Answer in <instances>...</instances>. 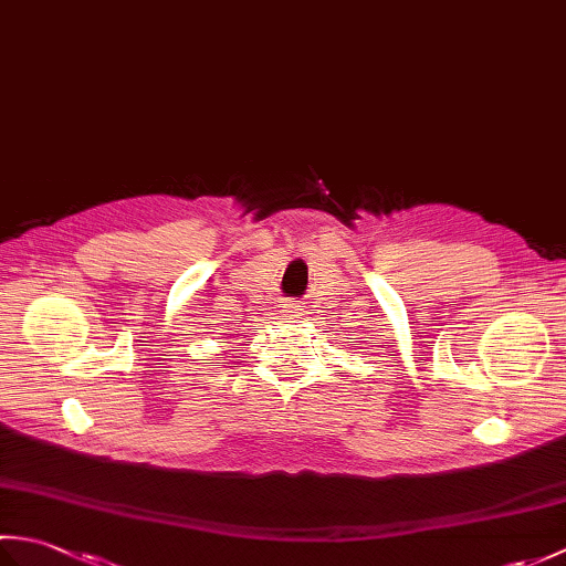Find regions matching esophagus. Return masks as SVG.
<instances>
[{"label":"esophagus","instance_id":"esophagus-1","mask_svg":"<svg viewBox=\"0 0 566 566\" xmlns=\"http://www.w3.org/2000/svg\"><path fill=\"white\" fill-rule=\"evenodd\" d=\"M282 314H284V316H292V314H298V311H296V304H292V302H286V304H282Z\"/></svg>","mask_w":566,"mask_h":566}]
</instances>
